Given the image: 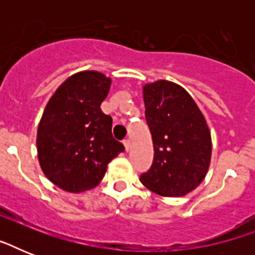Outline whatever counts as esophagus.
<instances>
[{"mask_svg": "<svg viewBox=\"0 0 255 255\" xmlns=\"http://www.w3.org/2000/svg\"><path fill=\"white\" fill-rule=\"evenodd\" d=\"M123 144H124V148H126V151H129V148H131V144H129V140L126 139L123 140Z\"/></svg>", "mask_w": 255, "mask_h": 255, "instance_id": "34e87169", "label": "esophagus"}]
</instances>
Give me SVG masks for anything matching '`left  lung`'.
<instances>
[{
	"label": "left lung",
	"mask_w": 255,
	"mask_h": 255,
	"mask_svg": "<svg viewBox=\"0 0 255 255\" xmlns=\"http://www.w3.org/2000/svg\"><path fill=\"white\" fill-rule=\"evenodd\" d=\"M143 95L155 155L140 181L161 196H184L200 185L208 172L209 128L192 96L178 85L155 82L143 88Z\"/></svg>",
	"instance_id": "left-lung-1"
}]
</instances>
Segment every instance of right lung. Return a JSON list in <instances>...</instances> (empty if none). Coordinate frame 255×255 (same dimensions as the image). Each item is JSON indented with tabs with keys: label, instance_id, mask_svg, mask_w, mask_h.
<instances>
[{
	"label": "right lung",
	"instance_id": "add662e5",
	"mask_svg": "<svg viewBox=\"0 0 255 255\" xmlns=\"http://www.w3.org/2000/svg\"><path fill=\"white\" fill-rule=\"evenodd\" d=\"M111 81L98 71L70 77L51 96L38 127V159L50 181L83 192L103 178L108 163L124 151L112 137V119L100 104Z\"/></svg>",
	"mask_w": 255,
	"mask_h": 255
}]
</instances>
